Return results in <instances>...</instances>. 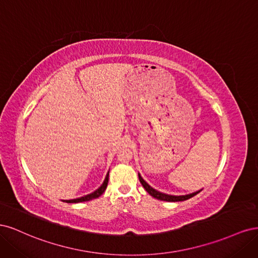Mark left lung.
<instances>
[{"label":"left lung","instance_id":"obj_1","mask_svg":"<svg viewBox=\"0 0 258 258\" xmlns=\"http://www.w3.org/2000/svg\"><path fill=\"white\" fill-rule=\"evenodd\" d=\"M139 179H140V182H141V184L143 185L144 189H145L148 194H150L152 197H154V198H156V199H158V200H162V201H169V202L184 201V200H187V199H189V198L194 197L195 195H197L198 192H200V191L202 190V189H200V190H197V191L191 192V194L182 195V196H174V195H168V194H163V192H161V191L156 190L155 188H153V187H152L151 185H148V184L144 181L143 177L141 176V174H140V173H139Z\"/></svg>","mask_w":258,"mask_h":258}]
</instances>
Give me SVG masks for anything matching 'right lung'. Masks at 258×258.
<instances>
[{
	"label": "right lung",
	"instance_id": "obj_1",
	"mask_svg": "<svg viewBox=\"0 0 258 258\" xmlns=\"http://www.w3.org/2000/svg\"><path fill=\"white\" fill-rule=\"evenodd\" d=\"M107 183H108V172L105 175V178H104L102 185H101L99 188L96 189L95 191H92L91 194H88V195H86V196H83V197H80V198L70 199V200H62V201L67 202V204H79V202H85V201H89V200H92V199H96V198L100 197L101 195L104 192V190L106 189Z\"/></svg>",
	"mask_w": 258,
	"mask_h": 258
}]
</instances>
